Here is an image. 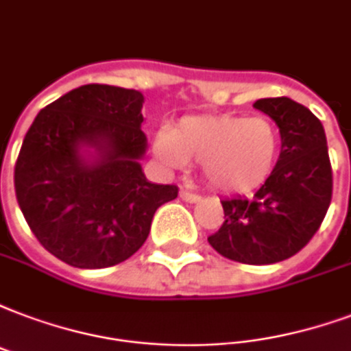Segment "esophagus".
Wrapping results in <instances>:
<instances>
[{
    "label": "esophagus",
    "instance_id": "esophagus-1",
    "mask_svg": "<svg viewBox=\"0 0 351 351\" xmlns=\"http://www.w3.org/2000/svg\"><path fill=\"white\" fill-rule=\"evenodd\" d=\"M179 196H181V199L189 202V204H196V202L202 199V196H197V194H192V192H186V191L179 192Z\"/></svg>",
    "mask_w": 351,
    "mask_h": 351
}]
</instances>
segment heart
<instances>
[{
  "label": "heart",
  "instance_id": "1",
  "mask_svg": "<svg viewBox=\"0 0 351 351\" xmlns=\"http://www.w3.org/2000/svg\"><path fill=\"white\" fill-rule=\"evenodd\" d=\"M155 157L166 168L199 160L202 176L218 191L246 192L265 183L278 165L279 129L263 116H186L154 138Z\"/></svg>",
  "mask_w": 351,
  "mask_h": 351
}]
</instances>
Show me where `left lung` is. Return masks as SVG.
Returning a JSON list of instances; mask_svg holds the SVG:
<instances>
[{
	"instance_id": "obj_1",
	"label": "left lung",
	"mask_w": 351,
	"mask_h": 351,
	"mask_svg": "<svg viewBox=\"0 0 351 351\" xmlns=\"http://www.w3.org/2000/svg\"><path fill=\"white\" fill-rule=\"evenodd\" d=\"M254 107L279 128L281 152L252 197L223 199L226 222L209 244L244 265H274L313 239L331 204L333 176L322 122L291 97H265Z\"/></svg>"
}]
</instances>
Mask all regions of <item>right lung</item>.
<instances>
[{
	"instance_id": "obj_1",
	"label": "right lung",
	"mask_w": 351,
	"mask_h": 351,
	"mask_svg": "<svg viewBox=\"0 0 351 351\" xmlns=\"http://www.w3.org/2000/svg\"><path fill=\"white\" fill-rule=\"evenodd\" d=\"M142 92L73 88L36 114L14 168L16 199L42 246L75 268L114 266L141 250L176 185L147 181Z\"/></svg>"
}]
</instances>
